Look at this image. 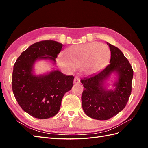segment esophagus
<instances>
[{
    "label": "esophagus",
    "instance_id": "obj_1",
    "mask_svg": "<svg viewBox=\"0 0 148 148\" xmlns=\"http://www.w3.org/2000/svg\"><path fill=\"white\" fill-rule=\"evenodd\" d=\"M74 83H75V84H79V83H80V79H79V78H78V77H75V78H74Z\"/></svg>",
    "mask_w": 148,
    "mask_h": 148
}]
</instances>
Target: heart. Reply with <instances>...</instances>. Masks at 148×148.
<instances>
[{
  "mask_svg": "<svg viewBox=\"0 0 148 148\" xmlns=\"http://www.w3.org/2000/svg\"><path fill=\"white\" fill-rule=\"evenodd\" d=\"M64 56L57 59L60 68L71 70L82 66L85 73L91 74L108 64L110 51L106 44L94 42L71 46L65 51Z\"/></svg>",
  "mask_w": 148,
  "mask_h": 148,
  "instance_id": "heart-1",
  "label": "heart"
}]
</instances>
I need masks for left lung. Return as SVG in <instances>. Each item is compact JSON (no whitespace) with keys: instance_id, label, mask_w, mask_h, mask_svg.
<instances>
[{"instance_id":"left-lung-1","label":"left lung","mask_w":148,"mask_h":148,"mask_svg":"<svg viewBox=\"0 0 148 148\" xmlns=\"http://www.w3.org/2000/svg\"><path fill=\"white\" fill-rule=\"evenodd\" d=\"M111 57L110 64L99 73L81 79L84 88L82 96L83 109L88 117L99 120L113 117L122 111L130 96L133 70L119 48L107 42ZM118 78L113 90L105 84L112 74Z\"/></svg>"}]
</instances>
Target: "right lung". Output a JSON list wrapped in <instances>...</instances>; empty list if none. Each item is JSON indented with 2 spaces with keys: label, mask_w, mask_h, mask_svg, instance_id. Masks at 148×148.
Wrapping results in <instances>:
<instances>
[{
  "label": "right lung",
  "mask_w": 148,
  "mask_h": 148,
  "mask_svg": "<svg viewBox=\"0 0 148 148\" xmlns=\"http://www.w3.org/2000/svg\"><path fill=\"white\" fill-rule=\"evenodd\" d=\"M63 46L55 41L36 42L21 53L13 66V95L21 109L35 118L45 119L56 115L64 95L73 86V76L58 70L43 75L34 73L38 60H49L55 65Z\"/></svg>",
  "instance_id": "1"
}]
</instances>
